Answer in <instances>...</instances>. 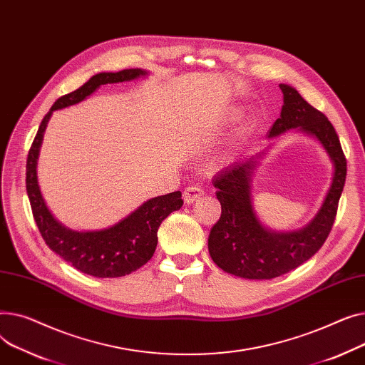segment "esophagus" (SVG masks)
Instances as JSON below:
<instances>
[{
  "label": "esophagus",
  "mask_w": 365,
  "mask_h": 365,
  "mask_svg": "<svg viewBox=\"0 0 365 365\" xmlns=\"http://www.w3.org/2000/svg\"><path fill=\"white\" fill-rule=\"evenodd\" d=\"M203 195H205V191H203V188H202L200 185L191 184V185H188V187L184 190L182 199H184V202H185L187 205H191V203H195L197 199H200Z\"/></svg>",
  "instance_id": "1"
}]
</instances>
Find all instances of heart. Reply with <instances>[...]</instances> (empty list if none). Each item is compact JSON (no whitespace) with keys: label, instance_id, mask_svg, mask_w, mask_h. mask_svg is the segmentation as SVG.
Listing matches in <instances>:
<instances>
[{"label":"heart","instance_id":"heart-1","mask_svg":"<svg viewBox=\"0 0 365 365\" xmlns=\"http://www.w3.org/2000/svg\"><path fill=\"white\" fill-rule=\"evenodd\" d=\"M234 115H239V112H237V110H235V112H234Z\"/></svg>","mask_w":365,"mask_h":365}]
</instances>
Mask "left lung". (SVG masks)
Returning <instances> with one entry per match:
<instances>
[{
  "label": "left lung",
  "mask_w": 365,
  "mask_h": 365,
  "mask_svg": "<svg viewBox=\"0 0 365 365\" xmlns=\"http://www.w3.org/2000/svg\"><path fill=\"white\" fill-rule=\"evenodd\" d=\"M280 90L282 113L267 138H275L294 128L315 138L333 163V178L315 217L305 227L293 231L268 228L253 205L252 177L267 148L234 162L213 178V185L218 188L215 195L221 203V218L210 228L209 255L225 272L249 280H271L312 258L331 230L346 180V159L330 120L290 85L280 83Z\"/></svg>",
  "instance_id": "1"
}]
</instances>
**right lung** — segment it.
I'll list each match as a JSON object with an SVG mask.
<instances>
[{
  "instance_id": "add662e5",
  "label": "right lung",
  "mask_w": 365,
  "mask_h": 365,
  "mask_svg": "<svg viewBox=\"0 0 365 365\" xmlns=\"http://www.w3.org/2000/svg\"><path fill=\"white\" fill-rule=\"evenodd\" d=\"M148 72L125 69L101 72L90 78L76 91L56 100L42 119L26 162V191L38 230L47 246L78 271L98 278H115L131 274L147 264L158 246V230L170 212L182 206L181 191L148 199L115 225L96 231H76L63 225L48 209L38 184V158L48 120L54 110L81 103L106 83L130 82Z\"/></svg>"
}]
</instances>
